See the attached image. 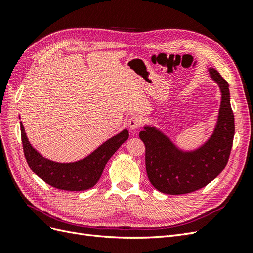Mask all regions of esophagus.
Listing matches in <instances>:
<instances>
[{"instance_id": "esophagus-1", "label": "esophagus", "mask_w": 253, "mask_h": 253, "mask_svg": "<svg viewBox=\"0 0 253 253\" xmlns=\"http://www.w3.org/2000/svg\"><path fill=\"white\" fill-rule=\"evenodd\" d=\"M127 124H128V126H129V128L132 129V131H137V129H138L141 126L142 120L138 116H132L131 118L128 119Z\"/></svg>"}]
</instances>
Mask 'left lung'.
Returning a JSON list of instances; mask_svg holds the SVG:
<instances>
[{
	"label": "left lung",
	"instance_id": "8db88e82",
	"mask_svg": "<svg viewBox=\"0 0 253 253\" xmlns=\"http://www.w3.org/2000/svg\"><path fill=\"white\" fill-rule=\"evenodd\" d=\"M211 79L220 91V104L213 132L194 150L179 148L169 136L153 125L139 133L145 145V168L149 180L159 192L180 195L204 188L226 167L234 136V116L228 82L213 67Z\"/></svg>",
	"mask_w": 253,
	"mask_h": 253
}]
</instances>
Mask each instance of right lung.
Segmentation results:
<instances>
[{
    "label": "right lung",
    "mask_w": 253,
    "mask_h": 253,
    "mask_svg": "<svg viewBox=\"0 0 253 253\" xmlns=\"http://www.w3.org/2000/svg\"><path fill=\"white\" fill-rule=\"evenodd\" d=\"M20 126L23 150L30 169L51 187L65 191H83L94 187L101 177L106 163L128 138V131L125 128L86 157L73 163H58L42 156L30 144L22 122Z\"/></svg>",
    "instance_id": "add662e5"
}]
</instances>
